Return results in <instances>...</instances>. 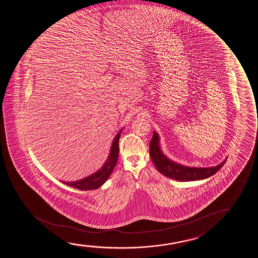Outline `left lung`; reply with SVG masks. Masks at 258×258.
Listing matches in <instances>:
<instances>
[{
  "instance_id": "1",
  "label": "left lung",
  "mask_w": 258,
  "mask_h": 258,
  "mask_svg": "<svg viewBox=\"0 0 258 258\" xmlns=\"http://www.w3.org/2000/svg\"><path fill=\"white\" fill-rule=\"evenodd\" d=\"M159 136L156 132H153V137L150 142V156L152 158V162L155 165L156 168L159 170V173L173 180L190 181L206 179L215 174L226 162V160H224L217 166L204 168L181 166L171 161L163 154V152L159 148Z\"/></svg>"
}]
</instances>
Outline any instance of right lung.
Instances as JSON below:
<instances>
[{"mask_svg": "<svg viewBox=\"0 0 258 258\" xmlns=\"http://www.w3.org/2000/svg\"><path fill=\"white\" fill-rule=\"evenodd\" d=\"M122 130L119 131L116 137L113 139L111 151H110L108 159L106 163L104 164L101 169L99 170L98 172L93 173L90 176L86 177L85 179L73 181V182H65L62 181L64 184L68 186L78 188L80 190H91V189H97L99 188L103 183L106 182V180L109 178L110 174L113 172V168L116 165L117 159L119 156V139H120V132Z\"/></svg>", "mask_w": 258, "mask_h": 258, "instance_id": "right-lung-1", "label": "right lung"}]
</instances>
